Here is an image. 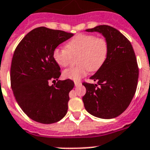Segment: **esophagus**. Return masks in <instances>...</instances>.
<instances>
[{
  "label": "esophagus",
  "instance_id": "esophagus-1",
  "mask_svg": "<svg viewBox=\"0 0 150 150\" xmlns=\"http://www.w3.org/2000/svg\"><path fill=\"white\" fill-rule=\"evenodd\" d=\"M74 84H75V86H78L81 85V83H80V82L75 81V82H74Z\"/></svg>",
  "mask_w": 150,
  "mask_h": 150
}]
</instances>
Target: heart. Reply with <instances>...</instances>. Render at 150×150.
Listing matches in <instances>:
<instances>
[{
  "label": "heart",
  "instance_id": "obj_1",
  "mask_svg": "<svg viewBox=\"0 0 150 150\" xmlns=\"http://www.w3.org/2000/svg\"><path fill=\"white\" fill-rule=\"evenodd\" d=\"M65 48H55L53 58L57 65L65 67L70 64L72 56L76 55L79 65L67 69L63 73L66 79L80 80L87 74L89 70L96 71L105 61L108 53V42L104 37L93 34H78L69 41Z\"/></svg>",
  "mask_w": 150,
  "mask_h": 150
}]
</instances>
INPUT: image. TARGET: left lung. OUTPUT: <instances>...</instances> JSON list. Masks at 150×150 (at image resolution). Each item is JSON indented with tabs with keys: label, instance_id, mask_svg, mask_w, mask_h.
<instances>
[{
	"label": "left lung",
	"instance_id": "obj_1",
	"mask_svg": "<svg viewBox=\"0 0 150 150\" xmlns=\"http://www.w3.org/2000/svg\"><path fill=\"white\" fill-rule=\"evenodd\" d=\"M86 31L101 33L108 42V53L104 64L90 77L97 84L83 83L86 89L84 107L95 117L114 118L127 109L136 93L139 76L136 55L130 41L110 25Z\"/></svg>",
	"mask_w": 150,
	"mask_h": 150
}]
</instances>
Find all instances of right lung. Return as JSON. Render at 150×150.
<instances>
[{"label": "right lung", "mask_w": 150, "mask_h": 150, "mask_svg": "<svg viewBox=\"0 0 150 150\" xmlns=\"http://www.w3.org/2000/svg\"><path fill=\"white\" fill-rule=\"evenodd\" d=\"M73 33L38 27L25 35L15 49L11 67V83L21 109L42 124L59 121L68 109L69 93L74 86L70 79L58 80L61 68L53 58L54 50ZM57 80L54 85L48 82Z\"/></svg>", "instance_id": "1"}]
</instances>
